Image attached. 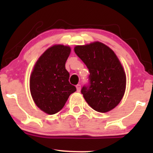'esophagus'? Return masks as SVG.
<instances>
[{
  "instance_id": "34e87169",
  "label": "esophagus",
  "mask_w": 153,
  "mask_h": 153,
  "mask_svg": "<svg viewBox=\"0 0 153 153\" xmlns=\"http://www.w3.org/2000/svg\"><path fill=\"white\" fill-rule=\"evenodd\" d=\"M76 88H77V91H78V92H80V84H78V85H76Z\"/></svg>"
}]
</instances>
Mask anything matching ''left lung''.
Returning a JSON list of instances; mask_svg holds the SVG:
<instances>
[{
	"label": "left lung",
	"mask_w": 153,
	"mask_h": 153,
	"mask_svg": "<svg viewBox=\"0 0 153 153\" xmlns=\"http://www.w3.org/2000/svg\"><path fill=\"white\" fill-rule=\"evenodd\" d=\"M75 52L88 69V85L81 94L95 111L108 112L119 104L126 88V75L114 51L104 44L96 42L76 46Z\"/></svg>",
	"instance_id": "1"
}]
</instances>
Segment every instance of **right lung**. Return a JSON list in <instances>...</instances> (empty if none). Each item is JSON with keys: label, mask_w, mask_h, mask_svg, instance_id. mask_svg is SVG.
Masks as SVG:
<instances>
[{"label": "right lung", "mask_w": 153, "mask_h": 153, "mask_svg": "<svg viewBox=\"0 0 153 153\" xmlns=\"http://www.w3.org/2000/svg\"><path fill=\"white\" fill-rule=\"evenodd\" d=\"M71 47L54 45L40 56L30 76V91L34 103L48 114H54L65 104L76 88L69 82L65 62Z\"/></svg>", "instance_id": "right-lung-1"}]
</instances>
